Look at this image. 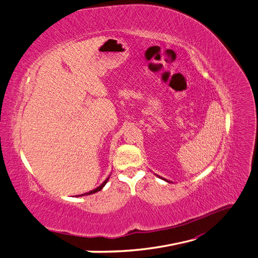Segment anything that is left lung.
Instances as JSON below:
<instances>
[{
	"label": "left lung",
	"mask_w": 258,
	"mask_h": 258,
	"mask_svg": "<svg viewBox=\"0 0 258 258\" xmlns=\"http://www.w3.org/2000/svg\"><path fill=\"white\" fill-rule=\"evenodd\" d=\"M158 177H160V179H162V180H164L166 182H168V183H171V181H168V180H166V179H163V177H161V176H159V175H157Z\"/></svg>",
	"instance_id": "8db88e82"
}]
</instances>
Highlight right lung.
Listing matches in <instances>:
<instances>
[{
    "label": "right lung",
    "mask_w": 258,
    "mask_h": 258,
    "mask_svg": "<svg viewBox=\"0 0 258 258\" xmlns=\"http://www.w3.org/2000/svg\"><path fill=\"white\" fill-rule=\"evenodd\" d=\"M109 177L110 176H108L107 179L104 180V182L101 184V185H99L97 188H95V189H92V190H90V192H88V193H85V194H82V195H77V196H84V195H91V194H95V193H97V192H99V190H101L102 188H103V186L105 185V184L108 183V181H109Z\"/></svg>",
    "instance_id": "right-lung-1"
}]
</instances>
